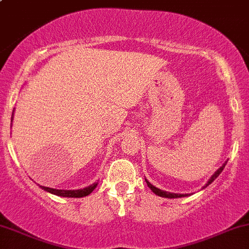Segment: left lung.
Segmentation results:
<instances>
[{"label": "left lung", "instance_id": "obj_1", "mask_svg": "<svg viewBox=\"0 0 249 249\" xmlns=\"http://www.w3.org/2000/svg\"><path fill=\"white\" fill-rule=\"evenodd\" d=\"M227 162H228V160H226V162L223 163V164L221 165L220 168H218L217 170L215 171V173L212 175V177H210V178L208 179V182L206 183V185H204V187L202 188V189H204V188L208 187L209 184H212V183L214 182L215 179L217 178L218 175H220L221 173H222V170H223V169H225V166H226V164H227ZM145 182H146L147 187H149L150 189L152 190V193H155L156 195H157V196H160V197H165V198H178V197H185V196H188V194H175V193H169V191H165V190H160V188H156L155 185H152L151 183H150L149 181H147L146 178H145Z\"/></svg>", "mask_w": 249, "mask_h": 249}]
</instances>
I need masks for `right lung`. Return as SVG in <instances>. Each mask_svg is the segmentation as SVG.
<instances>
[{
    "mask_svg": "<svg viewBox=\"0 0 249 249\" xmlns=\"http://www.w3.org/2000/svg\"><path fill=\"white\" fill-rule=\"evenodd\" d=\"M14 110H15V108H14ZM13 118H14V111L12 114V122H13ZM97 185H98V182H95V183H93V184L89 185V187L83 188V189H78V190L54 189V188L42 187V185H40V188L45 191H47V193H51V194H53V195H56V196H61V197H84V196L89 195V194H91L92 191L97 188Z\"/></svg>",
    "mask_w": 249,
    "mask_h": 249,
    "instance_id": "obj_1",
    "label": "right lung"
}]
</instances>
